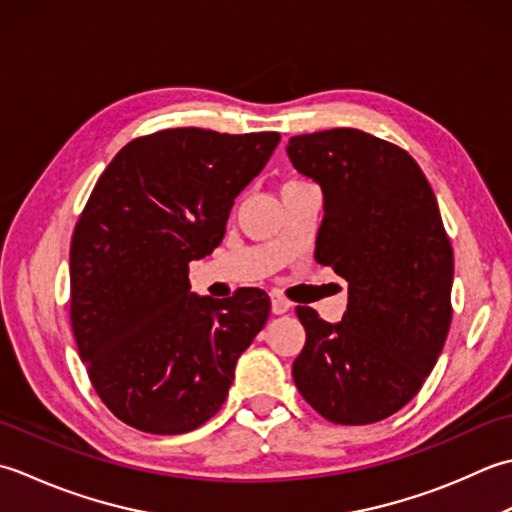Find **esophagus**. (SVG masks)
I'll return each instance as SVG.
<instances>
[{"mask_svg": "<svg viewBox=\"0 0 512 512\" xmlns=\"http://www.w3.org/2000/svg\"><path fill=\"white\" fill-rule=\"evenodd\" d=\"M291 309V302L283 296H271V311H274L276 316H283Z\"/></svg>", "mask_w": 512, "mask_h": 512, "instance_id": "34e87169", "label": "esophagus"}]
</instances>
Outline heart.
Returning a JSON list of instances; mask_svg holds the SVG:
<instances>
[{"label": "heart", "mask_w": 512, "mask_h": 512, "mask_svg": "<svg viewBox=\"0 0 512 512\" xmlns=\"http://www.w3.org/2000/svg\"><path fill=\"white\" fill-rule=\"evenodd\" d=\"M291 183H296V181H291Z\"/></svg>", "instance_id": "obj_1"}]
</instances>
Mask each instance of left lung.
I'll list each match as a JSON object with an SVG mask.
<instances>
[{"mask_svg": "<svg viewBox=\"0 0 512 512\" xmlns=\"http://www.w3.org/2000/svg\"><path fill=\"white\" fill-rule=\"evenodd\" d=\"M287 154L325 201L314 256L349 283L340 322L296 309L307 340L291 375L329 422H380L422 389L451 327L440 207L409 152L362 130L300 134Z\"/></svg>", "mask_w": 512, "mask_h": 512, "instance_id": "obj_1", "label": "left lung"}]
</instances>
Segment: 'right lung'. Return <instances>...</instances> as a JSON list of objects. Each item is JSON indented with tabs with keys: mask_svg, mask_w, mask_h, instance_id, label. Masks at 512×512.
Returning a JSON list of instances; mask_svg holds the SVG:
<instances>
[{
	"mask_svg": "<svg viewBox=\"0 0 512 512\" xmlns=\"http://www.w3.org/2000/svg\"><path fill=\"white\" fill-rule=\"evenodd\" d=\"M278 132L174 128L130 141L92 190L70 243V320L103 404L134 429L194 431L265 327L263 289L196 296L190 263L221 245L234 198Z\"/></svg>",
	"mask_w": 512,
	"mask_h": 512,
	"instance_id": "obj_1",
	"label": "right lung"
}]
</instances>
